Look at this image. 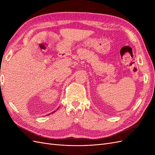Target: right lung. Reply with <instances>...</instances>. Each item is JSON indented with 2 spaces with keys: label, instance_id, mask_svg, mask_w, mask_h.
I'll use <instances>...</instances> for the list:
<instances>
[{
  "label": "right lung",
  "instance_id": "right-lung-1",
  "mask_svg": "<svg viewBox=\"0 0 155 155\" xmlns=\"http://www.w3.org/2000/svg\"><path fill=\"white\" fill-rule=\"evenodd\" d=\"M54 112H55V111H54Z\"/></svg>",
  "mask_w": 155,
  "mask_h": 155
}]
</instances>
